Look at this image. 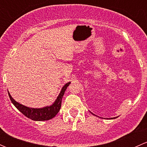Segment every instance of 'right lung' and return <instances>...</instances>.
<instances>
[{"label":"right lung","instance_id":"obj_1","mask_svg":"<svg viewBox=\"0 0 147 147\" xmlns=\"http://www.w3.org/2000/svg\"><path fill=\"white\" fill-rule=\"evenodd\" d=\"M69 84H70V82L65 84L64 87L62 88L61 92L57 97V100H55L53 105H52L50 107L41 108V109H34V108L27 107L20 105L18 102L15 101L13 97L10 96L9 92H8V95H9L10 101L12 102V103L25 116L27 117L29 119L34 120V121H45V120L51 119L59 112L60 107H61L62 99H63L67 87L69 86Z\"/></svg>","mask_w":147,"mask_h":147}]
</instances>
